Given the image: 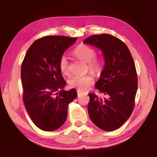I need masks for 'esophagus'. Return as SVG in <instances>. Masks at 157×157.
<instances>
[{
  "label": "esophagus",
  "mask_w": 157,
  "mask_h": 157,
  "mask_svg": "<svg viewBox=\"0 0 157 157\" xmlns=\"http://www.w3.org/2000/svg\"><path fill=\"white\" fill-rule=\"evenodd\" d=\"M77 94H78V96H79V95H81L82 94H83V92L79 91V90H77Z\"/></svg>",
  "instance_id": "esophagus-1"
}]
</instances>
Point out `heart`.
<instances>
[{"mask_svg": "<svg viewBox=\"0 0 157 157\" xmlns=\"http://www.w3.org/2000/svg\"><path fill=\"white\" fill-rule=\"evenodd\" d=\"M72 54L85 63H87L89 70L95 73H99L103 69V61L100 58L95 57L96 50L88 45L81 44L73 49ZM59 68L61 73L67 75L69 74L68 62L65 56H62L59 60ZM94 78L92 75L73 76L68 79V84L71 88L78 89L84 91L94 83Z\"/></svg>", "mask_w": 157, "mask_h": 157, "instance_id": "obj_1", "label": "heart"}]
</instances>
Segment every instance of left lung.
I'll return each instance as SVG.
<instances>
[{
    "label": "left lung",
    "instance_id": "8db88e82",
    "mask_svg": "<svg viewBox=\"0 0 157 157\" xmlns=\"http://www.w3.org/2000/svg\"><path fill=\"white\" fill-rule=\"evenodd\" d=\"M102 50L105 67L95 87L89 94L88 112L95 125L105 131H113L125 123L134 108L138 89L136 66L126 44L109 34H95L84 41Z\"/></svg>",
    "mask_w": 157,
    "mask_h": 157
}]
</instances>
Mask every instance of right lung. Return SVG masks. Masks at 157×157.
I'll return each instance as SVG.
<instances>
[{
	"instance_id": "obj_1",
	"label": "right lung",
	"mask_w": 157,
	"mask_h": 157,
	"mask_svg": "<svg viewBox=\"0 0 157 157\" xmlns=\"http://www.w3.org/2000/svg\"><path fill=\"white\" fill-rule=\"evenodd\" d=\"M76 40L58 35L37 39L21 64L23 102L32 121L44 131H54L65 123L68 105L78 95L74 89L63 90L66 82L58 65L63 52Z\"/></svg>"
}]
</instances>
